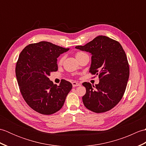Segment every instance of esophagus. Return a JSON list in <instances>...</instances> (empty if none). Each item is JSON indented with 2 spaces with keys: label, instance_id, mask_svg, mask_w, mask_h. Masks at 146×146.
I'll list each match as a JSON object with an SVG mask.
<instances>
[{
  "label": "esophagus",
  "instance_id": "esophagus-1",
  "mask_svg": "<svg viewBox=\"0 0 146 146\" xmlns=\"http://www.w3.org/2000/svg\"><path fill=\"white\" fill-rule=\"evenodd\" d=\"M72 85L73 87H75V86H80V83H79L78 82H72Z\"/></svg>",
  "mask_w": 146,
  "mask_h": 146
}]
</instances>
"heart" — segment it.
Segmentation results:
<instances>
[{
  "mask_svg": "<svg viewBox=\"0 0 146 146\" xmlns=\"http://www.w3.org/2000/svg\"><path fill=\"white\" fill-rule=\"evenodd\" d=\"M85 54V52H81V51L77 52L76 53V57H77V56H80V55H82V54ZM63 60H64V56H61V57L60 58V60H59V62H58L59 64H61L62 63H63Z\"/></svg>",
  "mask_w": 146,
  "mask_h": 146,
  "instance_id": "heart-1",
  "label": "heart"
}]
</instances>
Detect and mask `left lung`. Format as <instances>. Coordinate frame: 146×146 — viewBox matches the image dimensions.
Listing matches in <instances>:
<instances>
[{"label":"left lung","instance_id":"1","mask_svg":"<svg viewBox=\"0 0 146 146\" xmlns=\"http://www.w3.org/2000/svg\"><path fill=\"white\" fill-rule=\"evenodd\" d=\"M75 48L90 52V72L98 76L97 85L84 82L86 94L82 97L86 108L103 113L113 108L122 99L129 77L125 52L120 43L105 36H98L84 46Z\"/></svg>","mask_w":146,"mask_h":146}]
</instances>
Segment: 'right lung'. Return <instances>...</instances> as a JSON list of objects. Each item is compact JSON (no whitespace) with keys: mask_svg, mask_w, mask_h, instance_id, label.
Masks as SVG:
<instances>
[{"mask_svg":"<svg viewBox=\"0 0 146 146\" xmlns=\"http://www.w3.org/2000/svg\"><path fill=\"white\" fill-rule=\"evenodd\" d=\"M69 50L47 41L26 46L19 54L15 75L21 93L29 106L37 112L51 115L60 110L72 84L61 80L59 86L49 80L58 70L57 58Z\"/></svg>","mask_w":146,"mask_h":146,"instance_id":"right-lung-1","label":"right lung"}]
</instances>
